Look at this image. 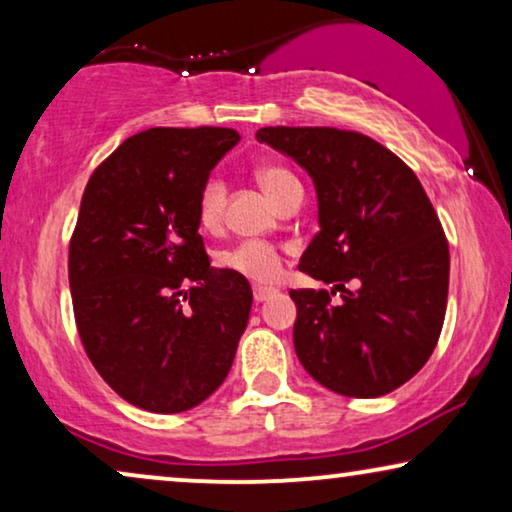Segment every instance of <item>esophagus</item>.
<instances>
[{
	"mask_svg": "<svg viewBox=\"0 0 512 512\" xmlns=\"http://www.w3.org/2000/svg\"><path fill=\"white\" fill-rule=\"evenodd\" d=\"M270 296H275V289H263V286H256L254 289L256 303H263V300H268Z\"/></svg>",
	"mask_w": 512,
	"mask_h": 512,
	"instance_id": "34e87169",
	"label": "esophagus"
}]
</instances>
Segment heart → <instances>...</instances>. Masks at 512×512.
Wrapping results in <instances>:
<instances>
[{
  "mask_svg": "<svg viewBox=\"0 0 512 512\" xmlns=\"http://www.w3.org/2000/svg\"><path fill=\"white\" fill-rule=\"evenodd\" d=\"M256 181L272 202H277L293 186H300L289 170L279 165H263L256 170ZM226 186L219 179H209L198 198V219L205 228H216L223 216ZM221 263L235 275L254 284H272L282 277V256L265 242H242L221 256Z\"/></svg>",
  "mask_w": 512,
  "mask_h": 512,
  "instance_id": "obj_1",
  "label": "heart"
}]
</instances>
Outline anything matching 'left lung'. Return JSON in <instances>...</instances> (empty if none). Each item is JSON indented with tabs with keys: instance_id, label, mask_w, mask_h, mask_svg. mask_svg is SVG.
I'll return each instance as SVG.
<instances>
[{
	"instance_id": "left-lung-1",
	"label": "left lung",
	"mask_w": 512,
	"mask_h": 512,
	"mask_svg": "<svg viewBox=\"0 0 512 512\" xmlns=\"http://www.w3.org/2000/svg\"><path fill=\"white\" fill-rule=\"evenodd\" d=\"M256 139L296 160L317 188L319 233L298 270L333 289L289 293L300 363L340 396L389 394L429 361L445 321L450 249L429 195L361 132L277 125Z\"/></svg>"
}]
</instances>
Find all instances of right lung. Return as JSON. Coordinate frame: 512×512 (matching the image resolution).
Returning a JSON list of instances; mask_svg holds the SVG:
<instances>
[{"instance_id":"add662e5","label":"right lung","mask_w":512,"mask_h":512,"mask_svg":"<svg viewBox=\"0 0 512 512\" xmlns=\"http://www.w3.org/2000/svg\"><path fill=\"white\" fill-rule=\"evenodd\" d=\"M233 128H151L88 179L69 242V289L83 349L102 380L149 412L191 410L233 366L251 286L212 268L198 233L209 172Z\"/></svg>"}]
</instances>
